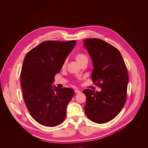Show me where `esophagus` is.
Returning a JSON list of instances; mask_svg holds the SVG:
<instances>
[{"label": "esophagus", "instance_id": "1", "mask_svg": "<svg viewBox=\"0 0 148 148\" xmlns=\"http://www.w3.org/2000/svg\"><path fill=\"white\" fill-rule=\"evenodd\" d=\"M80 92H81V91H80L79 89H76L75 90V93H79Z\"/></svg>", "mask_w": 148, "mask_h": 148}]
</instances>
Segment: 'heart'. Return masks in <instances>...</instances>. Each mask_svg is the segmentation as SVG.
Instances as JSON below:
<instances>
[{
	"label": "heart",
	"instance_id": "b5f03b06",
	"mask_svg": "<svg viewBox=\"0 0 148 148\" xmlns=\"http://www.w3.org/2000/svg\"><path fill=\"white\" fill-rule=\"evenodd\" d=\"M88 59L87 57L85 56L84 53H78L75 56V59L78 62L79 64L81 63V62L83 60H84V59ZM65 65V62H64V63L63 64V65H62V66H64Z\"/></svg>",
	"mask_w": 148,
	"mask_h": 148
}]
</instances>
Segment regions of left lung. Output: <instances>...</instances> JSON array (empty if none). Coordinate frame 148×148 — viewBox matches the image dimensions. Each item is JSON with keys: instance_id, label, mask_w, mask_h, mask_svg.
<instances>
[{"instance_id": "1", "label": "left lung", "mask_w": 148, "mask_h": 148, "mask_svg": "<svg viewBox=\"0 0 148 148\" xmlns=\"http://www.w3.org/2000/svg\"><path fill=\"white\" fill-rule=\"evenodd\" d=\"M83 41L93 64L92 82L102 89L96 92L83 91L86 96L85 113L92 122L104 123L114 119L126 102L127 69L120 52L110 44L96 38Z\"/></svg>"}]
</instances>
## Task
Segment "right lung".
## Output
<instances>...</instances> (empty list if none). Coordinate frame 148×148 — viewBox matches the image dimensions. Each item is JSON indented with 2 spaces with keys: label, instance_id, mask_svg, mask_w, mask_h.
Masks as SVG:
<instances>
[{
  "label": "right lung",
  "instance_id": "right-lung-1",
  "mask_svg": "<svg viewBox=\"0 0 148 148\" xmlns=\"http://www.w3.org/2000/svg\"><path fill=\"white\" fill-rule=\"evenodd\" d=\"M76 41H44L26 55L21 71V86L26 107L32 117L44 126L64 122L73 89L53 86Z\"/></svg>",
  "mask_w": 148,
  "mask_h": 148
}]
</instances>
